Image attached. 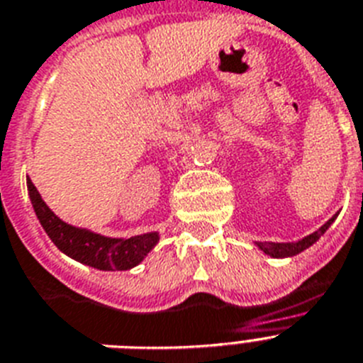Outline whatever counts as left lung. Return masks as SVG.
Segmentation results:
<instances>
[{
	"label": "left lung",
	"mask_w": 363,
	"mask_h": 363,
	"mask_svg": "<svg viewBox=\"0 0 363 363\" xmlns=\"http://www.w3.org/2000/svg\"><path fill=\"white\" fill-rule=\"evenodd\" d=\"M334 219H336V216H332L330 219H328L327 223L323 225V227H319L315 233L308 234V236H304L303 240H297V242H286V243H275V242H255V245H257L258 249H260L262 252H266L267 257L271 258H290V257H295V255H299V252H303L304 249H308L310 245H313V243L318 242L319 238H321L323 234L327 233V228L330 227L332 223H334Z\"/></svg>",
	"instance_id": "left-lung-1"
}]
</instances>
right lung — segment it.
I'll list each match as a JSON object with an SVG mask.
<instances>
[{"instance_id":"add662e5","label":"right lung","mask_w":363,"mask_h":363,"mask_svg":"<svg viewBox=\"0 0 363 363\" xmlns=\"http://www.w3.org/2000/svg\"><path fill=\"white\" fill-rule=\"evenodd\" d=\"M29 199L35 214L51 242L73 260L101 271H127L153 251L160 242L158 233H145L130 238H108L83 227H73L45 205L33 181L27 177Z\"/></svg>"}]
</instances>
